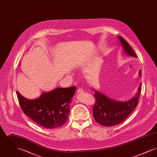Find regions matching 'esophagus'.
I'll use <instances>...</instances> for the list:
<instances>
[{
    "label": "esophagus",
    "mask_w": 157,
    "mask_h": 157,
    "mask_svg": "<svg viewBox=\"0 0 157 157\" xmlns=\"http://www.w3.org/2000/svg\"><path fill=\"white\" fill-rule=\"evenodd\" d=\"M83 90L82 88H79L77 90V93L78 94H81V93H83Z\"/></svg>",
    "instance_id": "1"
}]
</instances>
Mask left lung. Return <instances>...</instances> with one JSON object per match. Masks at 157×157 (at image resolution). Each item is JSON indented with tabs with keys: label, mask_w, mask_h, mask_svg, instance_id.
Returning a JSON list of instances; mask_svg holds the SVG:
<instances>
[{
	"label": "left lung",
	"mask_w": 157,
	"mask_h": 157,
	"mask_svg": "<svg viewBox=\"0 0 157 157\" xmlns=\"http://www.w3.org/2000/svg\"><path fill=\"white\" fill-rule=\"evenodd\" d=\"M120 43L125 53L132 57L136 58L134 50L127 41L118 36ZM141 77V71H139ZM141 91V83L135 96L127 101H117L106 96L97 90H94L95 103L93 107V116L99 124L105 127H112L122 123L134 110L138 105Z\"/></svg>",
	"instance_id": "left-lung-1"
}]
</instances>
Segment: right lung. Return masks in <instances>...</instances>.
Returning <instances> with one entry per match:
<instances>
[{"instance_id": "right-lung-1", "label": "right lung", "mask_w": 157, "mask_h": 157, "mask_svg": "<svg viewBox=\"0 0 157 157\" xmlns=\"http://www.w3.org/2000/svg\"><path fill=\"white\" fill-rule=\"evenodd\" d=\"M76 88H56L42 92L35 99L23 97L17 90L16 94L23 112L37 125L48 129H55L66 123L70 112V104Z\"/></svg>"}]
</instances>
